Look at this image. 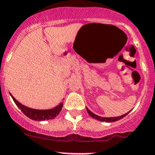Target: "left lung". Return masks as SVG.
<instances>
[{
	"instance_id": "left-lung-1",
	"label": "left lung",
	"mask_w": 155,
	"mask_h": 155,
	"mask_svg": "<svg viewBox=\"0 0 155 155\" xmlns=\"http://www.w3.org/2000/svg\"><path fill=\"white\" fill-rule=\"evenodd\" d=\"M86 109H87L88 113L89 114V115H90L91 117H92L93 118H95V119L99 120V121H106V122H113V121H118V120L121 119V118H124V117H125L127 115H128V113H126L123 115H121V116L111 117V118H105V117H101V116H99V115H95V114H94L93 112H91L90 110H89L87 108H86Z\"/></svg>"
}]
</instances>
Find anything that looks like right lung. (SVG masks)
<instances>
[{
  "label": "right lung",
  "mask_w": 155,
  "mask_h": 155,
  "mask_svg": "<svg viewBox=\"0 0 155 155\" xmlns=\"http://www.w3.org/2000/svg\"><path fill=\"white\" fill-rule=\"evenodd\" d=\"M11 97H12L13 100L15 102L16 105L18 106V108L21 109L23 112V113L30 118V119L35 120V121H45V120H49V119H53L56 115L60 114V111L62 109L63 103L61 102L59 105L55 107L54 108L52 109H47V110H37V109H34V108H30L28 107L25 106V105H22L21 103L17 101L15 98L11 94Z\"/></svg>",
  "instance_id": "right-lung-1"
}]
</instances>
